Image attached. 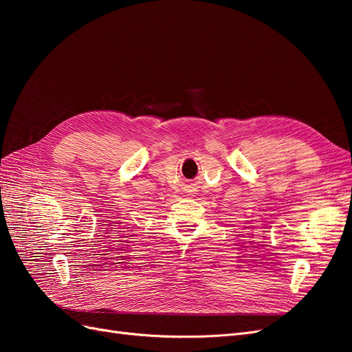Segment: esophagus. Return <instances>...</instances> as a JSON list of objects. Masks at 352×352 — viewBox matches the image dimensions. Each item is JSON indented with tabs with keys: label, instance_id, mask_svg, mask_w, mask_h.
Masks as SVG:
<instances>
[{
	"label": "esophagus",
	"instance_id": "obj_1",
	"mask_svg": "<svg viewBox=\"0 0 352 352\" xmlns=\"http://www.w3.org/2000/svg\"><path fill=\"white\" fill-rule=\"evenodd\" d=\"M189 195H192V194H189Z\"/></svg>",
	"mask_w": 352,
	"mask_h": 352
}]
</instances>
